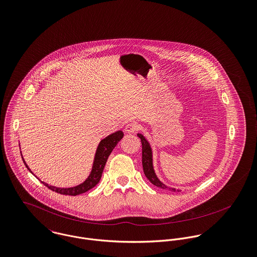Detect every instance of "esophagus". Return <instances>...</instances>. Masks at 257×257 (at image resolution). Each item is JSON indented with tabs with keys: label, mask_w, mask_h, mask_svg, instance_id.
I'll use <instances>...</instances> for the list:
<instances>
[{
	"label": "esophagus",
	"mask_w": 257,
	"mask_h": 257,
	"mask_svg": "<svg viewBox=\"0 0 257 257\" xmlns=\"http://www.w3.org/2000/svg\"><path fill=\"white\" fill-rule=\"evenodd\" d=\"M139 129V126L136 123H129L125 127L126 133H135Z\"/></svg>",
	"instance_id": "1"
}]
</instances>
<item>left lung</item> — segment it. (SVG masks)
Masks as SVG:
<instances>
[{
    "instance_id": "8db88e82",
    "label": "left lung",
    "mask_w": 257,
    "mask_h": 257,
    "mask_svg": "<svg viewBox=\"0 0 257 257\" xmlns=\"http://www.w3.org/2000/svg\"><path fill=\"white\" fill-rule=\"evenodd\" d=\"M137 136L141 139L142 143V165H143V170L146 178L154 185L156 187L163 189V190H169L171 192H176L180 190H176L175 188H170L167 187L165 184H163L159 178L157 177L155 173L154 167H153V152L150 143L148 140L145 138V136L141 133H138Z\"/></svg>"
}]
</instances>
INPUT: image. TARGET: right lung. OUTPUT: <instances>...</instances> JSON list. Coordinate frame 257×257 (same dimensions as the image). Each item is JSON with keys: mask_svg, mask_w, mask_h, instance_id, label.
I'll return each mask as SVG.
<instances>
[{"mask_svg": "<svg viewBox=\"0 0 257 257\" xmlns=\"http://www.w3.org/2000/svg\"><path fill=\"white\" fill-rule=\"evenodd\" d=\"M123 136H124V134L122 131H116L115 133L108 135L106 138H104L100 141V143L96 149L95 156H94V161H93L91 172H90L88 178L82 184L72 187V188H56L53 186H50L49 184H47L45 182H42V183L46 187H48L50 190H52L53 192H56L58 194H61V195L77 196V195H80V194H83V193L89 191L90 189L94 188L100 181L103 170H104V167H105V164L107 162L109 155L111 154L112 150L115 148V146L118 144V142L123 138ZM22 158H23V156H22ZM23 161H24L26 167L28 168V170L32 173L31 169L28 167L24 158H23Z\"/></svg>", "mask_w": 257, "mask_h": 257, "instance_id": "obj_1", "label": "right lung"}]
</instances>
